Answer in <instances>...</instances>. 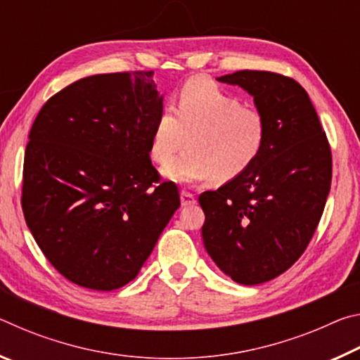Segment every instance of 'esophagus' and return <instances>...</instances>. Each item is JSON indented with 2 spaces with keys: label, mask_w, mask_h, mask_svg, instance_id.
I'll list each match as a JSON object with an SVG mask.
<instances>
[{
  "label": "esophagus",
  "mask_w": 360,
  "mask_h": 360,
  "mask_svg": "<svg viewBox=\"0 0 360 360\" xmlns=\"http://www.w3.org/2000/svg\"><path fill=\"white\" fill-rule=\"evenodd\" d=\"M195 202H197V200H195V195L193 193L186 192V191L181 192V205L182 206H191Z\"/></svg>",
  "instance_id": "esophagus-1"
}]
</instances>
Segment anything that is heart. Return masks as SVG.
<instances>
[{
	"label": "heart",
	"instance_id": "heart-1",
	"mask_svg": "<svg viewBox=\"0 0 360 360\" xmlns=\"http://www.w3.org/2000/svg\"><path fill=\"white\" fill-rule=\"evenodd\" d=\"M268 122L264 112L205 79H192L176 94L173 114H158L149 154L165 165L187 144V150L163 168L168 179L192 184L212 178L227 182L251 168L264 150Z\"/></svg>",
	"mask_w": 360,
	"mask_h": 360
}]
</instances>
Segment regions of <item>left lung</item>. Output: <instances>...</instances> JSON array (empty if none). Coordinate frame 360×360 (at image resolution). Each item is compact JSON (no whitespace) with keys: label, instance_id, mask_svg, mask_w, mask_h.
<instances>
[{"label":"left lung","instance_id":"left-lung-1","mask_svg":"<svg viewBox=\"0 0 360 360\" xmlns=\"http://www.w3.org/2000/svg\"><path fill=\"white\" fill-rule=\"evenodd\" d=\"M254 96L268 122L257 162L198 197L203 245L235 283L270 281L295 264L313 238L332 181V152L316 109L292 77L243 70L217 77Z\"/></svg>","mask_w":360,"mask_h":360}]
</instances>
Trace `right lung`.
Instances as JSON below:
<instances>
[{"mask_svg":"<svg viewBox=\"0 0 360 360\" xmlns=\"http://www.w3.org/2000/svg\"><path fill=\"white\" fill-rule=\"evenodd\" d=\"M154 71L95 75L49 98L30 130L22 210L58 273L94 290L135 279L179 208L149 157Z\"/></svg>","mask_w":360,"mask_h":360,"instance_id":"obj_1","label":"right lung"}]
</instances>
